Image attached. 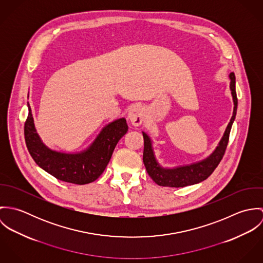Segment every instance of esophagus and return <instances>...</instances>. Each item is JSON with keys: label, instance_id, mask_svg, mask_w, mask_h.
Returning a JSON list of instances; mask_svg holds the SVG:
<instances>
[{"label": "esophagus", "instance_id": "esophagus-1", "mask_svg": "<svg viewBox=\"0 0 263 263\" xmlns=\"http://www.w3.org/2000/svg\"><path fill=\"white\" fill-rule=\"evenodd\" d=\"M146 117V109L143 106H135L130 109V111L128 113V118L130 120V122L133 123V125L135 126H139L141 125Z\"/></svg>", "mask_w": 263, "mask_h": 263}]
</instances>
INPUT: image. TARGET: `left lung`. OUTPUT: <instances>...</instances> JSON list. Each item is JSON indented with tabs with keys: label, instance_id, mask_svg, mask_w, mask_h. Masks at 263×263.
<instances>
[{
	"label": "left lung",
	"instance_id": "8db88e82",
	"mask_svg": "<svg viewBox=\"0 0 263 263\" xmlns=\"http://www.w3.org/2000/svg\"><path fill=\"white\" fill-rule=\"evenodd\" d=\"M230 89L234 101V110L231 120L226 128L224 136L219 143V146L216 150L213 152L206 159L192 163L186 166H179L175 168H163L160 166L158 161L156 160L150 137L143 132L144 137V154H143V161L146 167V170L151 178L160 186H168V187H184L187 185H192L199 183L205 180L218 167L221 160L224 157L228 142L229 136L231 132L232 124L236 117L237 112V105L238 99L236 94V81H235V74L232 72L230 74Z\"/></svg>",
	"mask_w": 263,
	"mask_h": 263
}]
</instances>
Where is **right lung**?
Instances as JSON below:
<instances>
[{
  "label": "right lung",
  "instance_id": "obj_1",
  "mask_svg": "<svg viewBox=\"0 0 263 263\" xmlns=\"http://www.w3.org/2000/svg\"><path fill=\"white\" fill-rule=\"evenodd\" d=\"M28 109L24 136L29 154L40 168L69 183L82 185L95 181L109 163L116 144L128 129L125 118L116 119L102 128L87 150L77 154L62 153L49 149L41 142L29 104Z\"/></svg>",
  "mask_w": 263,
  "mask_h": 263
}]
</instances>
